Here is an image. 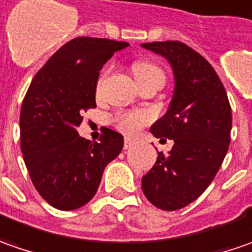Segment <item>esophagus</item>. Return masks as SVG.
<instances>
[{
  "label": "esophagus",
  "mask_w": 252,
  "mask_h": 252,
  "mask_svg": "<svg viewBox=\"0 0 252 252\" xmlns=\"http://www.w3.org/2000/svg\"><path fill=\"white\" fill-rule=\"evenodd\" d=\"M135 141L134 139H131V138H126L124 139V149H129L131 146H134Z\"/></svg>",
  "instance_id": "1"
}]
</instances>
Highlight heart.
Returning <instances> with one entry per match:
<instances>
[{"label":"heart","instance_id":"1","mask_svg":"<svg viewBox=\"0 0 252 252\" xmlns=\"http://www.w3.org/2000/svg\"><path fill=\"white\" fill-rule=\"evenodd\" d=\"M132 72L136 81L143 79V78H151V76H159L164 79L160 66H158L151 61L135 63L132 66ZM151 120H152V114L149 111H128V113H120L117 117L114 118V123L118 129L123 131L124 134L134 135L138 134L143 126H148Z\"/></svg>","mask_w":252,"mask_h":252}]
</instances>
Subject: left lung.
I'll list each match as a JSON object with an SVG mask.
<instances>
[{"label": "left lung", "mask_w": 252, "mask_h": 252, "mask_svg": "<svg viewBox=\"0 0 252 252\" xmlns=\"http://www.w3.org/2000/svg\"><path fill=\"white\" fill-rule=\"evenodd\" d=\"M142 47L164 57L174 74L169 110L151 126L156 138L174 145L167 155H158L142 177V189L156 208L177 211L195 201L220 169L230 145L231 109L213 66L195 50L171 40Z\"/></svg>", "instance_id": "1"}]
</instances>
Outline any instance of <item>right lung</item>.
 <instances>
[{
  "label": "right lung",
  "instance_id": "add662e5",
  "mask_svg": "<svg viewBox=\"0 0 252 252\" xmlns=\"http://www.w3.org/2000/svg\"><path fill=\"white\" fill-rule=\"evenodd\" d=\"M126 41L76 37L58 48L34 75L21 109V149L33 186L51 206L72 211L88 204L104 167L124 146L107 128L100 142L79 136L83 111L96 107L100 69Z\"/></svg>",
  "mask_w": 252,
  "mask_h": 252
}]
</instances>
